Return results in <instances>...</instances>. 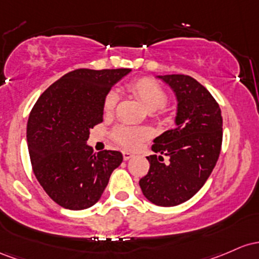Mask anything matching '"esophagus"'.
<instances>
[{"instance_id":"esophagus-1","label":"esophagus","mask_w":259,"mask_h":259,"mask_svg":"<svg viewBox=\"0 0 259 259\" xmlns=\"http://www.w3.org/2000/svg\"><path fill=\"white\" fill-rule=\"evenodd\" d=\"M122 155H123L124 160H130V159L133 158V154L130 152H126V150H124V152H122Z\"/></svg>"}]
</instances>
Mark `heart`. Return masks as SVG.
Segmentation results:
<instances>
[{"label": "heart", "mask_w": 259, "mask_h": 259, "mask_svg": "<svg viewBox=\"0 0 259 259\" xmlns=\"http://www.w3.org/2000/svg\"><path fill=\"white\" fill-rule=\"evenodd\" d=\"M130 92L138 98V100L143 104L148 111H156L162 109L167 103V95L164 89L159 85L155 80L150 78H141L128 85ZM118 100V94L115 91H111L104 100V111L106 114L114 111ZM147 132L144 130L131 128V127L120 126L114 131V138L121 145L126 148H136L147 138Z\"/></svg>", "instance_id": "1"}]
</instances>
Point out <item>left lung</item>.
<instances>
[{
	"instance_id": "1",
	"label": "left lung",
	"mask_w": 259,
	"mask_h": 259,
	"mask_svg": "<svg viewBox=\"0 0 259 259\" xmlns=\"http://www.w3.org/2000/svg\"><path fill=\"white\" fill-rule=\"evenodd\" d=\"M175 93V128L154 139L152 149L161 155L147 156L150 167L139 186L148 200L174 207L196 194L215 166L223 142V117L215 99L190 75H156Z\"/></svg>"
}]
</instances>
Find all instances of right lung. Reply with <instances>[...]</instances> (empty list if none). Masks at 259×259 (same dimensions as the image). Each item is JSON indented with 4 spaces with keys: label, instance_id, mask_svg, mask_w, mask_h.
Segmentation results:
<instances>
[{
    "label": "right lung",
    "instance_id": "add662e5",
    "mask_svg": "<svg viewBox=\"0 0 259 259\" xmlns=\"http://www.w3.org/2000/svg\"><path fill=\"white\" fill-rule=\"evenodd\" d=\"M130 72L75 69L51 84L31 110L27 142L34 175L61 207L82 210L94 205L123 160L117 150L94 153L87 141L103 122L105 97Z\"/></svg>",
    "mask_w": 259,
    "mask_h": 259
}]
</instances>
